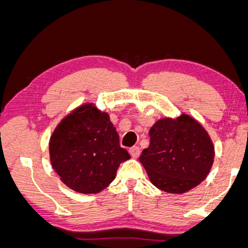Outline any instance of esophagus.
<instances>
[{"label":"esophagus","mask_w":248,"mask_h":248,"mask_svg":"<svg viewBox=\"0 0 248 248\" xmlns=\"http://www.w3.org/2000/svg\"><path fill=\"white\" fill-rule=\"evenodd\" d=\"M130 155H132L133 158H139V155H141V150L139 147H133L130 149Z\"/></svg>","instance_id":"34e87169"}]
</instances>
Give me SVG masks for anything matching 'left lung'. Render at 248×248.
I'll return each instance as SVG.
<instances>
[{
    "label": "left lung",
    "mask_w": 248,
    "mask_h": 248,
    "mask_svg": "<svg viewBox=\"0 0 248 248\" xmlns=\"http://www.w3.org/2000/svg\"><path fill=\"white\" fill-rule=\"evenodd\" d=\"M150 144L139 160L155 187L182 194L204 181L212 167L215 147L199 122L183 114L159 120L149 132Z\"/></svg>",
    "instance_id": "8db88e82"
}]
</instances>
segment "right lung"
<instances>
[{
	"instance_id": "right-lung-1",
	"label": "right lung",
	"mask_w": 248,
	"mask_h": 248,
	"mask_svg": "<svg viewBox=\"0 0 248 248\" xmlns=\"http://www.w3.org/2000/svg\"><path fill=\"white\" fill-rule=\"evenodd\" d=\"M49 157L67 187L96 194L114 181L120 164L130 155L121 148L109 115L86 104L57 125L49 140Z\"/></svg>"
}]
</instances>
